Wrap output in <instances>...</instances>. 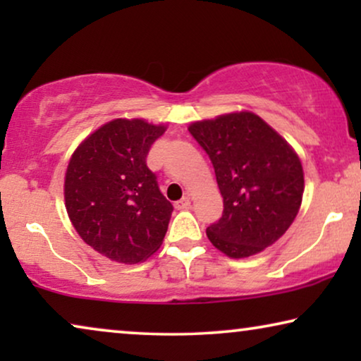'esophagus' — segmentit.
Segmentation results:
<instances>
[{"label": "esophagus", "instance_id": "34e87169", "mask_svg": "<svg viewBox=\"0 0 361 361\" xmlns=\"http://www.w3.org/2000/svg\"><path fill=\"white\" fill-rule=\"evenodd\" d=\"M190 205V199L189 197H182L180 200H177L176 204H174V207L177 210H184V209H187V207Z\"/></svg>", "mask_w": 361, "mask_h": 361}]
</instances>
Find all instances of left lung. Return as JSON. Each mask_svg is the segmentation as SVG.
<instances>
[{
    "instance_id": "left-lung-1",
    "label": "left lung",
    "mask_w": 361,
    "mask_h": 361,
    "mask_svg": "<svg viewBox=\"0 0 361 361\" xmlns=\"http://www.w3.org/2000/svg\"><path fill=\"white\" fill-rule=\"evenodd\" d=\"M212 164L224 214L207 228L215 248L248 258L286 233L304 194L298 154L268 123L250 111L228 113L189 126Z\"/></svg>"
}]
</instances>
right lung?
Returning <instances> with one entry per match:
<instances>
[{"instance_id":"obj_1","label":"right lung","mask_w":361,"mask_h":361,"mask_svg":"<svg viewBox=\"0 0 361 361\" xmlns=\"http://www.w3.org/2000/svg\"><path fill=\"white\" fill-rule=\"evenodd\" d=\"M164 131L145 120L118 118L92 133L68 162V219L87 245L118 263H141L166 236L174 209L146 164Z\"/></svg>"}]
</instances>
